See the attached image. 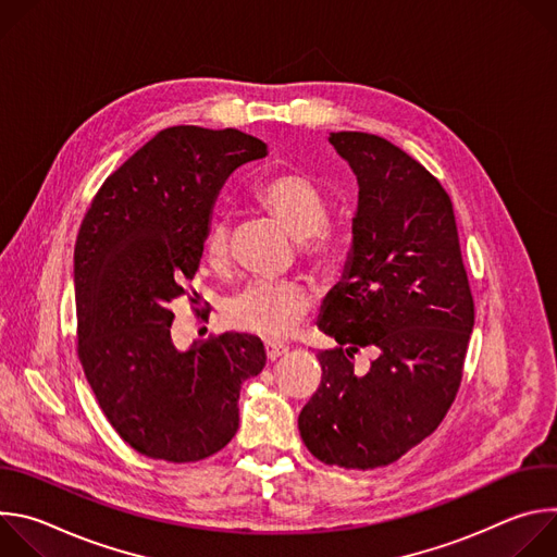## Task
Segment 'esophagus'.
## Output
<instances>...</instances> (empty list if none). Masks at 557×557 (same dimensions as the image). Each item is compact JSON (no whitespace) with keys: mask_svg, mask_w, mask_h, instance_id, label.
I'll use <instances>...</instances> for the list:
<instances>
[{"mask_svg":"<svg viewBox=\"0 0 557 557\" xmlns=\"http://www.w3.org/2000/svg\"><path fill=\"white\" fill-rule=\"evenodd\" d=\"M264 348H267V357L271 361H277L280 357H284L288 352V346L286 344H277V342H267Z\"/></svg>","mask_w":557,"mask_h":557,"instance_id":"obj_1","label":"esophagus"}]
</instances>
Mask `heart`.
I'll use <instances>...</instances> for the list:
<instances>
[{"label": "heart", "instance_id": "b5f03b06", "mask_svg": "<svg viewBox=\"0 0 557 557\" xmlns=\"http://www.w3.org/2000/svg\"><path fill=\"white\" fill-rule=\"evenodd\" d=\"M253 200L299 243L301 260L317 273H335L342 240L329 224L331 202L324 189L297 170L273 172L253 187ZM202 258L215 273L228 269L231 226L224 215L209 218L202 235ZM310 308L308 290L297 282H253L224 306V322L240 333L284 339Z\"/></svg>", "mask_w": 557, "mask_h": 557}]
</instances>
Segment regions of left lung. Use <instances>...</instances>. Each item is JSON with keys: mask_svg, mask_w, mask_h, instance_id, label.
Segmentation results:
<instances>
[{"mask_svg": "<svg viewBox=\"0 0 557 557\" xmlns=\"http://www.w3.org/2000/svg\"><path fill=\"white\" fill-rule=\"evenodd\" d=\"M331 145L359 183L352 253L331 290L317 355L322 383L299 412L308 451L326 465L374 469L399 460L445 419L462 381L473 297L443 185L401 147L366 132ZM363 347L377 352L366 373Z\"/></svg>", "mask_w": 557, "mask_h": 557, "instance_id": "8db88e82", "label": "left lung"}]
</instances>
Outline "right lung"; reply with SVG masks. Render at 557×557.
<instances>
[{
  "label": "right lung",
  "mask_w": 557,
  "mask_h": 557,
  "mask_svg": "<svg viewBox=\"0 0 557 557\" xmlns=\"http://www.w3.org/2000/svg\"><path fill=\"white\" fill-rule=\"evenodd\" d=\"M264 156L240 129L168 127L106 178L78 228V361L110 425L143 456L196 462L220 451L240 423L243 381L267 363L260 337L240 333L178 350L170 308L198 271L218 189Z\"/></svg>",
  "instance_id": "obj_1"
}]
</instances>
